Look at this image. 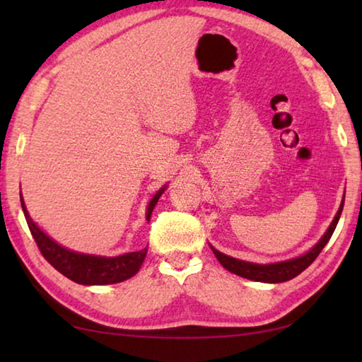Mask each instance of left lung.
<instances>
[{
  "label": "left lung",
  "instance_id": "obj_1",
  "mask_svg": "<svg viewBox=\"0 0 362 362\" xmlns=\"http://www.w3.org/2000/svg\"><path fill=\"white\" fill-rule=\"evenodd\" d=\"M343 201H345V196H343ZM343 201L339 207V211H337V214H335L332 223L329 225L327 231L324 233V236L320 241H317L316 246L311 247L306 254L297 257V259H291V260L278 262V263H268V265H259V263H250V262L233 259V257H230V255L218 252V250L214 249L212 246H211V249H212L214 255L217 257V260L222 263V267L228 269V272L238 274V276L247 278L252 281H259V283H284V281H289L292 278L298 276L303 269L308 268L311 263L316 260V257L320 255L324 246L329 243L337 223H339L340 214L343 209Z\"/></svg>",
  "mask_w": 362,
  "mask_h": 362
}]
</instances>
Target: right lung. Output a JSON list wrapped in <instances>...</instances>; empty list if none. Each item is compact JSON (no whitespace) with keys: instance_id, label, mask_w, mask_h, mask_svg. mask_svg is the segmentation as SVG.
Instances as JSON below:
<instances>
[{"instance_id":"add662e5","label":"right lung","mask_w":362,"mask_h":362,"mask_svg":"<svg viewBox=\"0 0 362 362\" xmlns=\"http://www.w3.org/2000/svg\"><path fill=\"white\" fill-rule=\"evenodd\" d=\"M166 187H163L159 192L153 196L148 207H146V220L150 222L151 212L155 209L159 196L164 193ZM21 203L28 228L32 231L35 243L38 244L40 252L42 257L51 263V265L62 273L71 281L84 286H105V284H116L121 281H126L136 274L145 260L146 250L142 249L137 252H129L118 257H100V255H88L73 252L70 249H65L51 240L38 225H36L28 216V211L21 196Z\"/></svg>"}]
</instances>
